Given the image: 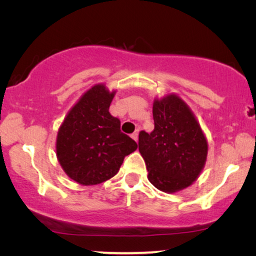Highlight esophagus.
Returning a JSON list of instances; mask_svg holds the SVG:
<instances>
[{
    "label": "esophagus",
    "instance_id": "esophagus-1",
    "mask_svg": "<svg viewBox=\"0 0 256 256\" xmlns=\"http://www.w3.org/2000/svg\"><path fill=\"white\" fill-rule=\"evenodd\" d=\"M132 138H134L136 142H138V132H132Z\"/></svg>",
    "mask_w": 256,
    "mask_h": 256
}]
</instances>
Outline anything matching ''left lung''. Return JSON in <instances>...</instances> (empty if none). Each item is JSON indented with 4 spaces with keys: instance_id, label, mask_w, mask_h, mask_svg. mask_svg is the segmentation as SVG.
<instances>
[{
    "instance_id": "1",
    "label": "left lung",
    "mask_w": 256,
    "mask_h": 256,
    "mask_svg": "<svg viewBox=\"0 0 256 256\" xmlns=\"http://www.w3.org/2000/svg\"><path fill=\"white\" fill-rule=\"evenodd\" d=\"M155 128L138 135V150L148 180L156 188L174 194L192 185L204 169L208 144L194 112L177 94L154 100Z\"/></svg>"
}]
</instances>
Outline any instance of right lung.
I'll return each instance as SVG.
<instances>
[{
    "label": "right lung",
    "instance_id": "obj_1",
    "mask_svg": "<svg viewBox=\"0 0 256 256\" xmlns=\"http://www.w3.org/2000/svg\"><path fill=\"white\" fill-rule=\"evenodd\" d=\"M116 90L96 84L80 96L59 127L56 154L65 174L82 185H96L114 177L124 157L138 144L120 130L110 106Z\"/></svg>",
    "mask_w": 256,
    "mask_h": 256
}]
</instances>
